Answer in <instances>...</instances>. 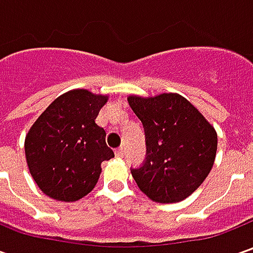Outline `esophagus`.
I'll return each mask as SVG.
<instances>
[{
  "mask_svg": "<svg viewBox=\"0 0 253 253\" xmlns=\"http://www.w3.org/2000/svg\"><path fill=\"white\" fill-rule=\"evenodd\" d=\"M124 148H118V149H115V156H117V158H122V156H124Z\"/></svg>",
  "mask_w": 253,
  "mask_h": 253,
  "instance_id": "esophagus-1",
  "label": "esophagus"
}]
</instances>
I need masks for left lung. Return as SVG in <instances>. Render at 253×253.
<instances>
[{
  "mask_svg": "<svg viewBox=\"0 0 253 253\" xmlns=\"http://www.w3.org/2000/svg\"><path fill=\"white\" fill-rule=\"evenodd\" d=\"M128 102L146 141V161L131 170L138 187L162 204L187 199L212 169L218 142L214 126L176 92L129 95Z\"/></svg>",
  "mask_w": 253,
  "mask_h": 253,
  "instance_id": "obj_1",
  "label": "left lung"
}]
</instances>
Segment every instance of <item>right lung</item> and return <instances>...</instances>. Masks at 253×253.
Returning a JSON list of instances; mask_svg holds the SVG:
<instances>
[{"label": "right lung", "mask_w": 253, "mask_h": 253, "mask_svg": "<svg viewBox=\"0 0 253 253\" xmlns=\"http://www.w3.org/2000/svg\"><path fill=\"white\" fill-rule=\"evenodd\" d=\"M108 95L76 88L57 97L25 138V156L38 187L57 201H77L91 191L101 163L114 158L104 128L95 124Z\"/></svg>", "instance_id": "1"}]
</instances>
